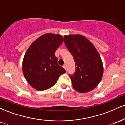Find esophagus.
Returning <instances> with one entry per match:
<instances>
[{
  "label": "esophagus",
  "mask_w": 125,
  "mask_h": 125,
  "mask_svg": "<svg viewBox=\"0 0 125 125\" xmlns=\"http://www.w3.org/2000/svg\"><path fill=\"white\" fill-rule=\"evenodd\" d=\"M63 67L64 69H65L66 71V69H67V67H66V64H64V65H63Z\"/></svg>",
  "instance_id": "34e87169"
}]
</instances>
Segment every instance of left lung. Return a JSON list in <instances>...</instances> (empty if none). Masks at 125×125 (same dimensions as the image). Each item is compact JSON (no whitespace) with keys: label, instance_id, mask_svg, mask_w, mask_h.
I'll return each mask as SVG.
<instances>
[{"label":"left lung","instance_id":"left-lung-1","mask_svg":"<svg viewBox=\"0 0 125 125\" xmlns=\"http://www.w3.org/2000/svg\"><path fill=\"white\" fill-rule=\"evenodd\" d=\"M64 40L75 62V72L69 75L73 87L81 93L93 90L100 83L104 73L102 62L98 52L83 36H64Z\"/></svg>","mask_w":125,"mask_h":125}]
</instances>
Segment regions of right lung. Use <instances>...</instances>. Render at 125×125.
Wrapping results in <instances>:
<instances>
[{
    "mask_svg": "<svg viewBox=\"0 0 125 125\" xmlns=\"http://www.w3.org/2000/svg\"><path fill=\"white\" fill-rule=\"evenodd\" d=\"M63 42L60 35L48 33L31 43L23 61V72L30 85L38 90L51 88L66 72L58 63L55 52Z\"/></svg>",
    "mask_w": 125,
    "mask_h": 125,
    "instance_id": "1",
    "label": "right lung"
}]
</instances>
